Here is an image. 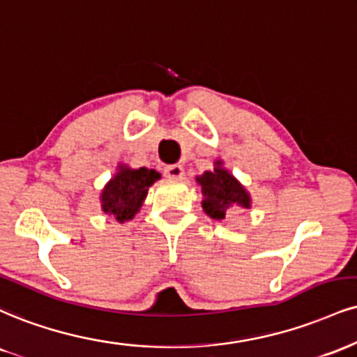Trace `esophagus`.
<instances>
[{
    "mask_svg": "<svg viewBox=\"0 0 357 357\" xmlns=\"http://www.w3.org/2000/svg\"><path fill=\"white\" fill-rule=\"evenodd\" d=\"M165 174L167 176V178L181 179L183 176H184V169H183L181 165H171V166H166Z\"/></svg>",
    "mask_w": 357,
    "mask_h": 357,
    "instance_id": "34e87169",
    "label": "esophagus"
}]
</instances>
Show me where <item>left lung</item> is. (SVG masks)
<instances>
[{"label": "left lung", "instance_id": "obj_1", "mask_svg": "<svg viewBox=\"0 0 357 357\" xmlns=\"http://www.w3.org/2000/svg\"><path fill=\"white\" fill-rule=\"evenodd\" d=\"M203 192V209L213 220H225L233 208L249 209L251 196L229 171L222 167V161L214 162L213 171H204L196 178Z\"/></svg>", "mask_w": 357, "mask_h": 357}]
</instances>
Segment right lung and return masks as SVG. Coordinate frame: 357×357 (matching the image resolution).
<instances>
[{
    "label": "right lung",
    "mask_w": 357,
    "mask_h": 357,
    "mask_svg": "<svg viewBox=\"0 0 357 357\" xmlns=\"http://www.w3.org/2000/svg\"><path fill=\"white\" fill-rule=\"evenodd\" d=\"M161 174L148 167L131 169L119 165L118 171L101 191V209L118 222L130 221L144 203V197Z\"/></svg>",
    "instance_id": "obj_1"
}]
</instances>
